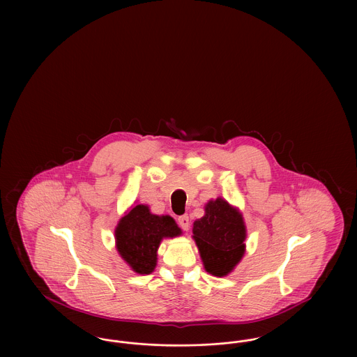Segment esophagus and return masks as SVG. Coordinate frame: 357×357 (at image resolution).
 Instances as JSON below:
<instances>
[{
	"instance_id": "1",
	"label": "esophagus",
	"mask_w": 357,
	"mask_h": 357,
	"mask_svg": "<svg viewBox=\"0 0 357 357\" xmlns=\"http://www.w3.org/2000/svg\"><path fill=\"white\" fill-rule=\"evenodd\" d=\"M178 222H179V226L183 229V230H188V227H190V220H188V215H182V217H179L178 218Z\"/></svg>"
}]
</instances>
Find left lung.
<instances>
[{
    "instance_id": "obj_1",
    "label": "left lung",
    "mask_w": 357,
    "mask_h": 357,
    "mask_svg": "<svg viewBox=\"0 0 357 357\" xmlns=\"http://www.w3.org/2000/svg\"><path fill=\"white\" fill-rule=\"evenodd\" d=\"M246 225L239 208L222 197L204 204V215L194 221L192 239L206 272L225 277L234 271L245 255Z\"/></svg>"
}]
</instances>
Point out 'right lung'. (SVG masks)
<instances>
[{
    "label": "right lung",
    "instance_id": "right-lung-1",
    "mask_svg": "<svg viewBox=\"0 0 357 357\" xmlns=\"http://www.w3.org/2000/svg\"><path fill=\"white\" fill-rule=\"evenodd\" d=\"M181 234V227L170 215H156L147 204H135L115 227V248L132 272L146 275L156 268L160 242Z\"/></svg>",
    "mask_w": 357,
    "mask_h": 357
}]
</instances>
